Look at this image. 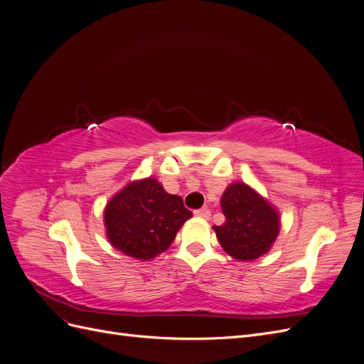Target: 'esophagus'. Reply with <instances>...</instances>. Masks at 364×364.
Masks as SVG:
<instances>
[{
    "mask_svg": "<svg viewBox=\"0 0 364 364\" xmlns=\"http://www.w3.org/2000/svg\"><path fill=\"white\" fill-rule=\"evenodd\" d=\"M194 215L196 217H200V218H209V217H211V211H209V209L208 208H200V209H196V211H194Z\"/></svg>",
    "mask_w": 364,
    "mask_h": 364,
    "instance_id": "34e87169",
    "label": "esophagus"
}]
</instances>
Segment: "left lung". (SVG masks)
<instances>
[{"label":"left lung","instance_id":"1","mask_svg":"<svg viewBox=\"0 0 364 364\" xmlns=\"http://www.w3.org/2000/svg\"><path fill=\"white\" fill-rule=\"evenodd\" d=\"M220 205L226 222L214 230L226 253L238 261H253L270 250L281 228L274 206L243 182L230 183Z\"/></svg>","mask_w":364,"mask_h":364}]
</instances>
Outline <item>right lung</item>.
Instances as JSON below:
<instances>
[{"instance_id": "1", "label": "right lung", "mask_w": 364, "mask_h": 364, "mask_svg": "<svg viewBox=\"0 0 364 364\" xmlns=\"http://www.w3.org/2000/svg\"><path fill=\"white\" fill-rule=\"evenodd\" d=\"M191 217L181 197L168 194L155 178L134 181L107 202L106 235L124 255L146 261L167 250Z\"/></svg>"}]
</instances>
